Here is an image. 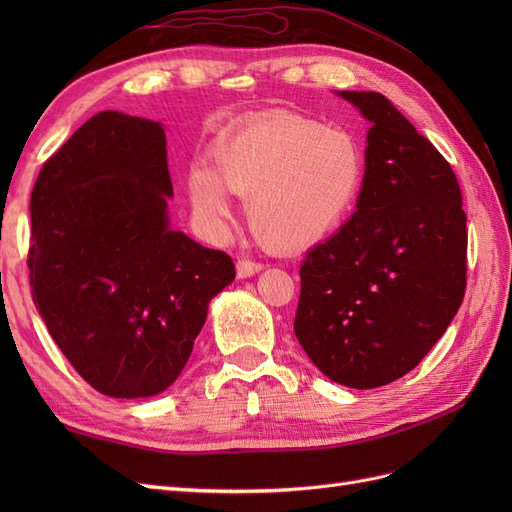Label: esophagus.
<instances>
[{"label": "esophagus", "mask_w": 512, "mask_h": 512, "mask_svg": "<svg viewBox=\"0 0 512 512\" xmlns=\"http://www.w3.org/2000/svg\"><path fill=\"white\" fill-rule=\"evenodd\" d=\"M258 271H262V265H260V262L247 260V258H241V260L237 262V275L241 277V280H245V277H252V275H256Z\"/></svg>", "instance_id": "1"}]
</instances>
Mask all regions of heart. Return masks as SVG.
Returning <instances> with one entry per match:
<instances>
[{
	"instance_id": "obj_1",
	"label": "heart",
	"mask_w": 512,
	"mask_h": 512,
	"mask_svg": "<svg viewBox=\"0 0 512 512\" xmlns=\"http://www.w3.org/2000/svg\"><path fill=\"white\" fill-rule=\"evenodd\" d=\"M192 166L188 194L215 230L232 220L230 194L247 198L254 235L273 250L314 247L342 226L359 196L365 156L352 132L297 113H271L215 143Z\"/></svg>"
}]
</instances>
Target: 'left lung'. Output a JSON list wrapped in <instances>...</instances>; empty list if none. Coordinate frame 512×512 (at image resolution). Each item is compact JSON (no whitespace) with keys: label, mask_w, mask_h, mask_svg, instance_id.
I'll return each instance as SVG.
<instances>
[{"label":"left lung","mask_w":512,"mask_h":512,"mask_svg":"<svg viewBox=\"0 0 512 512\" xmlns=\"http://www.w3.org/2000/svg\"><path fill=\"white\" fill-rule=\"evenodd\" d=\"M371 123L356 211L301 265L294 335L350 389L406 376L466 292L468 230L442 153L376 91H339Z\"/></svg>","instance_id":"obj_1"}]
</instances>
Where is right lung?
Listing matches in <instances>:
<instances>
[{"mask_svg": "<svg viewBox=\"0 0 512 512\" xmlns=\"http://www.w3.org/2000/svg\"><path fill=\"white\" fill-rule=\"evenodd\" d=\"M162 123L102 111L44 162L27 267L38 312L79 376L108 397L166 391L188 363L228 254L168 222Z\"/></svg>", "mask_w": 512, "mask_h": 512, "instance_id": "right-lung-1", "label": "right lung"}]
</instances>
